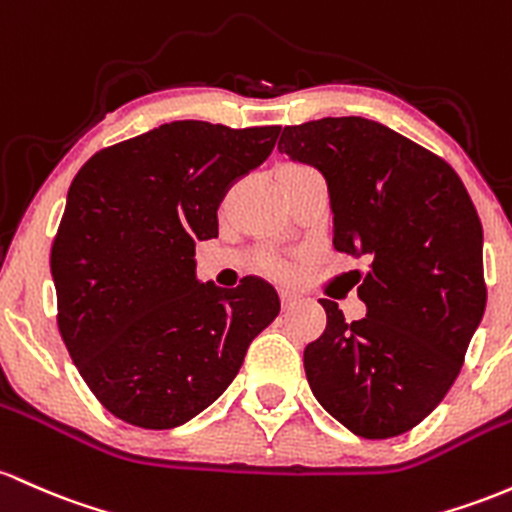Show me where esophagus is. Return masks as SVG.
Segmentation results:
<instances>
[{"label": "esophagus", "mask_w": 512, "mask_h": 512, "mask_svg": "<svg viewBox=\"0 0 512 512\" xmlns=\"http://www.w3.org/2000/svg\"><path fill=\"white\" fill-rule=\"evenodd\" d=\"M279 296H282V306L284 308H291L296 301L301 299V296L296 294V291H291V289H282V291H279Z\"/></svg>", "instance_id": "obj_1"}]
</instances>
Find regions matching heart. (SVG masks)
<instances>
[{
  "instance_id": "1",
  "label": "heart",
  "mask_w": 512,
  "mask_h": 512,
  "mask_svg": "<svg viewBox=\"0 0 512 512\" xmlns=\"http://www.w3.org/2000/svg\"><path fill=\"white\" fill-rule=\"evenodd\" d=\"M272 269H274V272H277V274H282V272H284V265H282V262H274Z\"/></svg>"
}]
</instances>
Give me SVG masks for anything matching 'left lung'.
<instances>
[{
    "label": "left lung",
    "mask_w": 512,
    "mask_h": 512,
    "mask_svg": "<svg viewBox=\"0 0 512 512\" xmlns=\"http://www.w3.org/2000/svg\"><path fill=\"white\" fill-rule=\"evenodd\" d=\"M279 153L325 177L335 250L355 272L367 316L328 325L303 352L320 406L367 440L408 432L462 369L486 308L484 230L457 172L401 133L362 119L286 126Z\"/></svg>",
    "instance_id": "obj_1"
}]
</instances>
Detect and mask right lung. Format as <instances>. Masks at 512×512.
<instances>
[{
	"label": "right lung",
	"mask_w": 512,
	"mask_h": 512,
	"mask_svg": "<svg viewBox=\"0 0 512 512\" xmlns=\"http://www.w3.org/2000/svg\"><path fill=\"white\" fill-rule=\"evenodd\" d=\"M279 126L172 121L89 157L50 250L58 328L82 379L116 418L179 428L235 379L279 316L260 277L196 279V240L218 235L228 187L260 167Z\"/></svg>",
	"instance_id": "add662e5"
}]
</instances>
